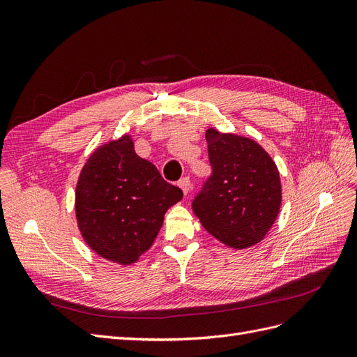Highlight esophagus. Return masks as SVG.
I'll list each match as a JSON object with an SVG mask.
<instances>
[{
	"label": "esophagus",
	"instance_id": "esophagus-1",
	"mask_svg": "<svg viewBox=\"0 0 357 357\" xmlns=\"http://www.w3.org/2000/svg\"><path fill=\"white\" fill-rule=\"evenodd\" d=\"M178 186L180 189L183 190V193H185V197H188L190 190H192V183H190V178L189 177H183L180 181H178Z\"/></svg>",
	"mask_w": 357,
	"mask_h": 357
}]
</instances>
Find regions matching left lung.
<instances>
[{
	"instance_id": "obj_1",
	"label": "left lung",
	"mask_w": 357,
	"mask_h": 357,
	"mask_svg": "<svg viewBox=\"0 0 357 357\" xmlns=\"http://www.w3.org/2000/svg\"><path fill=\"white\" fill-rule=\"evenodd\" d=\"M213 174L192 204L201 225L231 248L261 243L282 207V181L273 158L255 139L205 132Z\"/></svg>"
}]
</instances>
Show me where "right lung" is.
Wrapping results in <instances>:
<instances>
[{"mask_svg":"<svg viewBox=\"0 0 357 357\" xmlns=\"http://www.w3.org/2000/svg\"><path fill=\"white\" fill-rule=\"evenodd\" d=\"M183 198L134 150L129 134L96 147L75 186V218L92 250L131 265L152 247L167 210Z\"/></svg>","mask_w":357,"mask_h":357,"instance_id":"obj_1","label":"right lung"}]
</instances>
